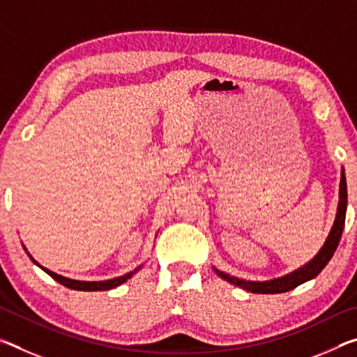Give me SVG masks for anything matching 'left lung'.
<instances>
[{"instance_id":"1","label":"left lung","mask_w":357,"mask_h":357,"mask_svg":"<svg viewBox=\"0 0 357 357\" xmlns=\"http://www.w3.org/2000/svg\"><path fill=\"white\" fill-rule=\"evenodd\" d=\"M347 203H348V192H347V179H345V170H342V178H340V192H338V208H337V215L334 220V225H332L329 236L326 238V243L323 244L321 249L313 257L309 263L301 266L299 269L293 271L279 279L266 280V282H252V280H243L238 279V277H233L229 274L222 273V271L215 269V274L222 277L223 280H227L233 285H236L243 289H247L250 293H261V294H277V293H287L289 289H294L299 287L301 283L307 280L315 279V277L321 273L326 268V264L331 261L332 255L337 250V245L340 243L343 227H345V217H347Z\"/></svg>"}]
</instances>
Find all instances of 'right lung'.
<instances>
[{
    "mask_svg": "<svg viewBox=\"0 0 357 357\" xmlns=\"http://www.w3.org/2000/svg\"><path fill=\"white\" fill-rule=\"evenodd\" d=\"M26 250V249H25ZM29 255V253H28ZM29 258L33 259V261L39 266L40 269H44L45 273L52 277V279H55L56 282L61 283V285L68 287L70 289H77V291H107V289H112V288H116L119 285H123L124 282H128L132 275H134L137 271H140L142 266H138L137 269L132 271V273H128L121 277H116V279H110V280H100V282H83V280H72V279H68V277H63L59 275L56 273H53V271H48L47 268H44V266H40L36 259L29 255Z\"/></svg>",
    "mask_w": 357,
    "mask_h": 357,
    "instance_id": "obj_1",
    "label": "right lung"
}]
</instances>
